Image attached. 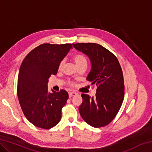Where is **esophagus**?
Masks as SVG:
<instances>
[{
    "label": "esophagus",
    "instance_id": "esophagus-1",
    "mask_svg": "<svg viewBox=\"0 0 152 152\" xmlns=\"http://www.w3.org/2000/svg\"><path fill=\"white\" fill-rule=\"evenodd\" d=\"M68 94H69V97H72L74 96H75V95L77 94L76 92H68Z\"/></svg>",
    "mask_w": 152,
    "mask_h": 152
}]
</instances>
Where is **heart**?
Segmentation results:
<instances>
[{"mask_svg":"<svg viewBox=\"0 0 152 152\" xmlns=\"http://www.w3.org/2000/svg\"><path fill=\"white\" fill-rule=\"evenodd\" d=\"M72 59L74 62L76 64V66L78 68H80L81 66H87V60L85 56L84 55L81 54V53H76L74 54L72 57ZM64 65V61H61L60 64L58 65V69L60 70V69L62 68ZM68 84L69 86H75V83L72 81H68Z\"/></svg>","mask_w":152,"mask_h":152,"instance_id":"1","label":"heart"}]
</instances>
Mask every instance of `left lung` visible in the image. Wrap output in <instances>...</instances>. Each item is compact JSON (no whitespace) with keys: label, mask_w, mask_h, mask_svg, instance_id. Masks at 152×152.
Wrapping results in <instances>:
<instances>
[{"label":"left lung","mask_w":152,"mask_h":152,"mask_svg":"<svg viewBox=\"0 0 152 152\" xmlns=\"http://www.w3.org/2000/svg\"><path fill=\"white\" fill-rule=\"evenodd\" d=\"M76 50L88 56L92 68L87 80L96 86L94 97L82 94L79 111L92 127H104L119 112L124 99L125 85L122 68L117 58L102 45L94 43H73Z\"/></svg>","instance_id":"1"}]
</instances>
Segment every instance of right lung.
Here are the masks:
<instances>
[{
  "instance_id": "1",
  "label": "right lung",
  "mask_w": 152,
  "mask_h": 152,
  "mask_svg": "<svg viewBox=\"0 0 152 152\" xmlns=\"http://www.w3.org/2000/svg\"><path fill=\"white\" fill-rule=\"evenodd\" d=\"M72 48L70 43H43L33 49L20 65L17 80V96L29 122L48 129L60 122L61 109L68 99L65 90L48 92V78L56 75L58 65Z\"/></svg>"
}]
</instances>
